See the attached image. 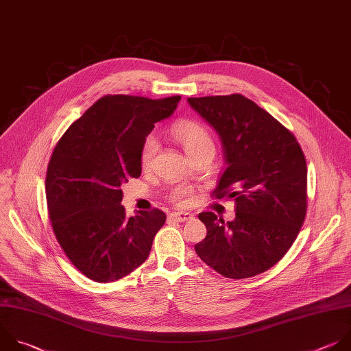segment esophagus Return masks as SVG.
Masks as SVG:
<instances>
[{"mask_svg": "<svg viewBox=\"0 0 351 351\" xmlns=\"http://www.w3.org/2000/svg\"><path fill=\"white\" fill-rule=\"evenodd\" d=\"M169 216L176 221H189L193 219V215L189 212H172Z\"/></svg>", "mask_w": 351, "mask_h": 351, "instance_id": "34e87169", "label": "esophagus"}]
</instances>
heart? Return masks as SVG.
<instances>
[{
	"label": "heart",
	"instance_id": "b5f03b06",
	"mask_svg": "<svg viewBox=\"0 0 351 351\" xmlns=\"http://www.w3.org/2000/svg\"><path fill=\"white\" fill-rule=\"evenodd\" d=\"M169 132L182 145V147L184 149L189 157H193L205 149H215L213 139L209 131L202 124L194 120H178L171 125ZM157 152H158L157 139L154 136H147L143 141L139 152V161L142 168L147 169L153 165ZM193 195H194V190L190 186L179 184L169 191L168 198L171 202L179 206H187L191 202Z\"/></svg>",
	"mask_w": 351,
	"mask_h": 351
}]
</instances>
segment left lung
Wrapping results in <instances>:
<instances>
[{
    "mask_svg": "<svg viewBox=\"0 0 351 351\" xmlns=\"http://www.w3.org/2000/svg\"><path fill=\"white\" fill-rule=\"evenodd\" d=\"M219 134L227 168L213 197L236 202V219L201 212L206 237L197 255L219 274L241 280L277 265L295 243L307 212V165L293 134L251 99L189 97Z\"/></svg>",
    "mask_w": 351,
    "mask_h": 351,
    "instance_id": "left-lung-1",
    "label": "left lung"
}]
</instances>
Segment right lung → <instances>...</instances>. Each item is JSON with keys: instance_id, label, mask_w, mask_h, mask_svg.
<instances>
[{"instance_id": "right-lung-1", "label": "right lung", "mask_w": 351, "mask_h": 351, "mask_svg": "<svg viewBox=\"0 0 351 351\" xmlns=\"http://www.w3.org/2000/svg\"><path fill=\"white\" fill-rule=\"evenodd\" d=\"M179 100L106 95L53 149L45 179L53 234L69 261L96 282L117 281L139 267L165 223L157 208L128 217L121 183L141 176L143 141Z\"/></svg>"}]
</instances>
